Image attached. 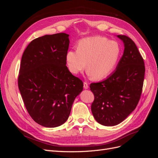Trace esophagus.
Wrapping results in <instances>:
<instances>
[{"instance_id": "obj_1", "label": "esophagus", "mask_w": 158, "mask_h": 158, "mask_svg": "<svg viewBox=\"0 0 158 158\" xmlns=\"http://www.w3.org/2000/svg\"><path fill=\"white\" fill-rule=\"evenodd\" d=\"M88 88H89L88 84L87 82H84V88L85 89H88Z\"/></svg>"}]
</instances>
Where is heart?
I'll return each mask as SVG.
<instances>
[{
    "instance_id": "b5f03b06",
    "label": "heart",
    "mask_w": 158,
    "mask_h": 158,
    "mask_svg": "<svg viewBox=\"0 0 158 158\" xmlns=\"http://www.w3.org/2000/svg\"><path fill=\"white\" fill-rule=\"evenodd\" d=\"M121 54L118 43L96 35L79 41L77 50L66 53V61L71 73L77 74L87 66L88 74L95 80H102L116 68Z\"/></svg>"
}]
</instances>
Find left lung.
Listing matches in <instances>:
<instances>
[{
	"label": "left lung",
	"instance_id": "left-lung-1",
	"mask_svg": "<svg viewBox=\"0 0 158 158\" xmlns=\"http://www.w3.org/2000/svg\"><path fill=\"white\" fill-rule=\"evenodd\" d=\"M117 37L125 49L116 70L106 80L89 85L94 95L91 107L94 117L107 127L121 123L135 109L145 73L144 60L135 42L126 35Z\"/></svg>",
	"mask_w": 158,
	"mask_h": 158
}]
</instances>
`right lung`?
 <instances>
[{"instance_id": "1", "label": "right lung", "mask_w": 158, "mask_h": 158, "mask_svg": "<svg viewBox=\"0 0 158 158\" xmlns=\"http://www.w3.org/2000/svg\"><path fill=\"white\" fill-rule=\"evenodd\" d=\"M69 44L65 33L45 35L31 41L22 57L19 90L28 113L43 127L64 124L83 90L82 81L66 66Z\"/></svg>"}]
</instances>
